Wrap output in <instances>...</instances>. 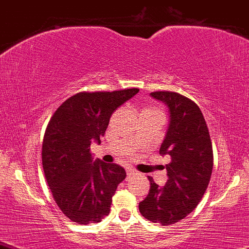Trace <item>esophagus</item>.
I'll return each instance as SVG.
<instances>
[{
	"instance_id": "1",
	"label": "esophagus",
	"mask_w": 249,
	"mask_h": 249,
	"mask_svg": "<svg viewBox=\"0 0 249 249\" xmlns=\"http://www.w3.org/2000/svg\"><path fill=\"white\" fill-rule=\"evenodd\" d=\"M126 175H127V177H131V176L135 175V171H134L133 169H127V171H126Z\"/></svg>"
}]
</instances>
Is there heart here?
<instances>
[{
  "label": "heart",
  "mask_w": 249,
  "mask_h": 249,
  "mask_svg": "<svg viewBox=\"0 0 249 249\" xmlns=\"http://www.w3.org/2000/svg\"><path fill=\"white\" fill-rule=\"evenodd\" d=\"M144 110H150V108H146Z\"/></svg>",
  "instance_id": "heart-1"
}]
</instances>
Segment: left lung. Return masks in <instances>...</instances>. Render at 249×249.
Segmentation results:
<instances>
[{"label": "left lung", "instance_id": "1", "mask_svg": "<svg viewBox=\"0 0 249 249\" xmlns=\"http://www.w3.org/2000/svg\"><path fill=\"white\" fill-rule=\"evenodd\" d=\"M168 106L169 128L160 154L169 155L168 181L160 187L148 176L150 188L139 210L144 218L171 225L193 212L210 181L213 165V144L206 121L196 103L176 92L150 93Z\"/></svg>", "mask_w": 249, "mask_h": 249}]
</instances>
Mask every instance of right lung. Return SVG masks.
Returning <instances> with one entry per match:
<instances>
[{"mask_svg":"<svg viewBox=\"0 0 249 249\" xmlns=\"http://www.w3.org/2000/svg\"><path fill=\"white\" fill-rule=\"evenodd\" d=\"M139 92H79L65 100L47 125L42 166L53 197L72 222L99 223L110 213L116 190L126 177L115 163L93 161L90 142L100 143L112 112Z\"/></svg>","mask_w":249,"mask_h":249,"instance_id":"1","label":"right lung"}]
</instances>
